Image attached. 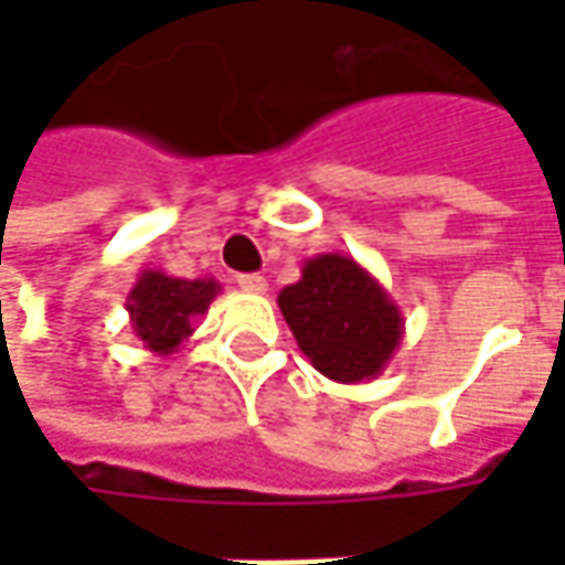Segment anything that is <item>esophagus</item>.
Instances as JSON below:
<instances>
[{
  "mask_svg": "<svg viewBox=\"0 0 565 565\" xmlns=\"http://www.w3.org/2000/svg\"><path fill=\"white\" fill-rule=\"evenodd\" d=\"M235 282H238V289H245V292H267V279H264L260 273H242V276H235Z\"/></svg>",
  "mask_w": 565,
  "mask_h": 565,
  "instance_id": "obj_1",
  "label": "esophagus"
}]
</instances>
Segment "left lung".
<instances>
[{
	"label": "left lung",
	"instance_id": "left-lung-1",
	"mask_svg": "<svg viewBox=\"0 0 565 565\" xmlns=\"http://www.w3.org/2000/svg\"><path fill=\"white\" fill-rule=\"evenodd\" d=\"M298 349L323 377L361 383L383 374L405 333L399 305L355 257L317 254L276 298Z\"/></svg>",
	"mask_w": 565,
	"mask_h": 565
}]
</instances>
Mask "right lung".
Returning <instances> with one entry per match:
<instances>
[{
    "mask_svg": "<svg viewBox=\"0 0 565 565\" xmlns=\"http://www.w3.org/2000/svg\"><path fill=\"white\" fill-rule=\"evenodd\" d=\"M220 292L223 286L213 276L182 279L163 270H141L125 308L143 349L153 355H172L194 333L198 317L206 315Z\"/></svg>",
    "mask_w": 565,
    "mask_h": 565,
    "instance_id": "1",
    "label": "right lung"
}]
</instances>
